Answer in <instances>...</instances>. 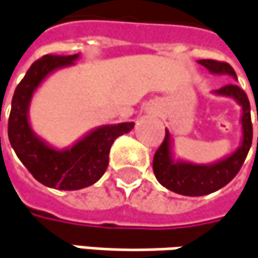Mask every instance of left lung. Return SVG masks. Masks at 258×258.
I'll return each mask as SVG.
<instances>
[{
    "label": "left lung",
    "mask_w": 258,
    "mask_h": 258,
    "mask_svg": "<svg viewBox=\"0 0 258 258\" xmlns=\"http://www.w3.org/2000/svg\"><path fill=\"white\" fill-rule=\"evenodd\" d=\"M213 75H229L237 80V74L232 67L226 62H218L212 59L198 60ZM213 94L234 98L241 106V142L234 152L225 155L224 158L211 164H195L181 158H174L173 136L168 129H165V138L161 147L154 155V174L160 184L183 196H205L226 186L237 174L245 161L252 141V124L250 114V101L247 94L238 85L228 84ZM258 120V113H257ZM258 147V138H257Z\"/></svg>",
    "instance_id": "left-lung-1"
}]
</instances>
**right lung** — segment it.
I'll return each mask as SVG.
<instances>
[{"instance_id": "1", "label": "right lung", "mask_w": 258, "mask_h": 258, "mask_svg": "<svg viewBox=\"0 0 258 258\" xmlns=\"http://www.w3.org/2000/svg\"><path fill=\"white\" fill-rule=\"evenodd\" d=\"M78 59L80 53L45 55L36 60L14 91L8 119V139L20 161L39 183L59 190H80L100 180L109 165L111 144L135 126L134 122L101 124L62 149L33 131L29 110L34 93L49 75Z\"/></svg>"}]
</instances>
